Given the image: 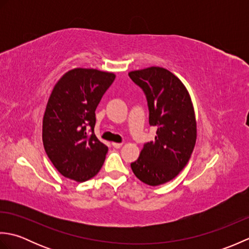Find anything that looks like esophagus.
<instances>
[{"label": "esophagus", "instance_id": "obj_1", "mask_svg": "<svg viewBox=\"0 0 249 249\" xmlns=\"http://www.w3.org/2000/svg\"><path fill=\"white\" fill-rule=\"evenodd\" d=\"M112 145H113V147H115V149H120V147L123 145V143H116V142H113Z\"/></svg>", "mask_w": 249, "mask_h": 249}]
</instances>
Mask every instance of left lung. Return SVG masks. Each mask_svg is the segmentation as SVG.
Instances as JSON below:
<instances>
[{
	"label": "left lung",
	"mask_w": 249,
	"mask_h": 249,
	"mask_svg": "<svg viewBox=\"0 0 249 249\" xmlns=\"http://www.w3.org/2000/svg\"><path fill=\"white\" fill-rule=\"evenodd\" d=\"M131 80L143 89L150 110V125L157 128L130 163L141 182L150 186L170 182L187 165L197 140L194 105L179 79L160 66L129 71Z\"/></svg>",
	"instance_id": "left-lung-1"
}]
</instances>
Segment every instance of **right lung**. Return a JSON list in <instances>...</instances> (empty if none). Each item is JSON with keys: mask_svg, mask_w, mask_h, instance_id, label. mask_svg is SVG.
Wrapping results in <instances>:
<instances>
[{"mask_svg": "<svg viewBox=\"0 0 249 249\" xmlns=\"http://www.w3.org/2000/svg\"><path fill=\"white\" fill-rule=\"evenodd\" d=\"M114 79L113 72L79 67L65 72L52 89L43 119V143L63 177L86 182L103 167L108 147L94 134L95 110Z\"/></svg>", "mask_w": 249, "mask_h": 249, "instance_id": "add662e5", "label": "right lung"}]
</instances>
